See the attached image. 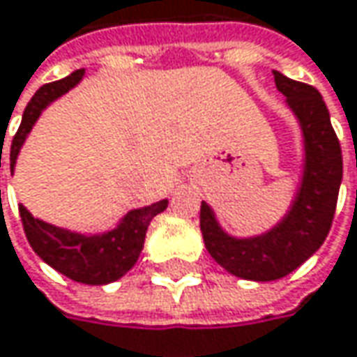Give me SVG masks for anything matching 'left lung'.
<instances>
[{"instance_id":"obj_1","label":"left lung","mask_w":357,"mask_h":357,"mask_svg":"<svg viewBox=\"0 0 357 357\" xmlns=\"http://www.w3.org/2000/svg\"><path fill=\"white\" fill-rule=\"evenodd\" d=\"M274 79L305 137V172L296 200L272 231L249 239L227 235L211 206L206 202L200 206V231L212 259L233 275L253 282L288 275L323 245L335 216L343 178L340 139L321 93L280 71H274Z\"/></svg>"}]
</instances>
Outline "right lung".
I'll list each match as a JSON object with an SVG mask.
<instances>
[{
  "label": "right lung",
  "mask_w": 357,
  "mask_h": 357,
  "mask_svg": "<svg viewBox=\"0 0 357 357\" xmlns=\"http://www.w3.org/2000/svg\"><path fill=\"white\" fill-rule=\"evenodd\" d=\"M83 69L73 71L69 77L59 79L54 83L43 85L32 100L28 102L22 124L17 128L16 137L10 149V169L14 172L20 146L24 145L28 132L32 130L34 122L38 120L40 112L49 106L52 100L67 93L73 85L82 82ZM1 159V153H0ZM167 208V200L155 202L145 208L130 211L120 225L104 233V235H79L67 229H59L45 220L34 218L24 206H20V218L30 247L38 253L43 261L54 268L59 274L67 275L75 282L102 286L110 284L114 280L122 278L139 259L143 243H145L146 229L153 216Z\"/></svg>",
  "instance_id": "right-lung-1"
}]
</instances>
